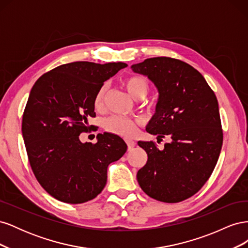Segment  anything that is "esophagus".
<instances>
[{"instance_id": "obj_1", "label": "esophagus", "mask_w": 248, "mask_h": 248, "mask_svg": "<svg viewBox=\"0 0 248 248\" xmlns=\"http://www.w3.org/2000/svg\"><path fill=\"white\" fill-rule=\"evenodd\" d=\"M126 142H127V147H128V150H132L133 147L136 146V142H134V141L131 140H127Z\"/></svg>"}]
</instances>
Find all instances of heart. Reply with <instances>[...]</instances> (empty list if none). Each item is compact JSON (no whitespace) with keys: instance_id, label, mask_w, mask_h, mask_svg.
I'll return each mask as SVG.
<instances>
[{"instance_id":"obj_1","label":"heart","mask_w":248,"mask_h":248,"mask_svg":"<svg viewBox=\"0 0 248 248\" xmlns=\"http://www.w3.org/2000/svg\"><path fill=\"white\" fill-rule=\"evenodd\" d=\"M124 86L127 92L134 99H142L145 98L149 91L148 81L144 77L140 76H132L127 78L124 80ZM104 93L106 88L101 87L98 92L96 93L94 98V107L96 109H101L103 107ZM138 122L130 118L112 116L104 121V128L108 132L116 134L123 138H131L137 131Z\"/></svg>"}]
</instances>
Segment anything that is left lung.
Returning a JSON list of instances; mask_svg holds the SVG:
<instances>
[{
  "label": "left lung",
  "instance_id": "1",
  "mask_svg": "<svg viewBox=\"0 0 248 248\" xmlns=\"http://www.w3.org/2000/svg\"><path fill=\"white\" fill-rule=\"evenodd\" d=\"M131 69L147 77L158 92L147 132L170 140L163 150L153 141H138L148 154L138 182L157 201H184L202 188L218 160L222 146L218 101L204 77L180 60L150 58Z\"/></svg>",
  "mask_w": 248,
  "mask_h": 248
}]
</instances>
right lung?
<instances>
[{"label": "right lung", "mask_w": 248, "mask_h": 248, "mask_svg": "<svg viewBox=\"0 0 248 248\" xmlns=\"http://www.w3.org/2000/svg\"><path fill=\"white\" fill-rule=\"evenodd\" d=\"M126 66L64 64L43 74L30 92L22 138L36 179L55 199L68 204L93 200L107 184L108 164L126 152V142L109 132L97 134L96 144L79 140L95 117L96 93Z\"/></svg>", "instance_id": "1"}]
</instances>
